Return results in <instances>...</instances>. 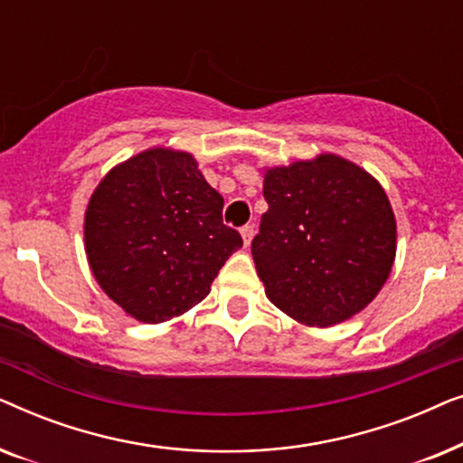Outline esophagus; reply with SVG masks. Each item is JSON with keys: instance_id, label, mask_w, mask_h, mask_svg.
<instances>
[{"instance_id": "34e87169", "label": "esophagus", "mask_w": 463, "mask_h": 463, "mask_svg": "<svg viewBox=\"0 0 463 463\" xmlns=\"http://www.w3.org/2000/svg\"><path fill=\"white\" fill-rule=\"evenodd\" d=\"M240 233H242V240H244V246H250V240L252 236H255V225H244L242 230H240Z\"/></svg>"}]
</instances>
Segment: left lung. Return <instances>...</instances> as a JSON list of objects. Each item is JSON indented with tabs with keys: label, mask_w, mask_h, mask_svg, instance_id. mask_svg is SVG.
<instances>
[{
	"label": "left lung",
	"mask_w": 463,
	"mask_h": 463,
	"mask_svg": "<svg viewBox=\"0 0 463 463\" xmlns=\"http://www.w3.org/2000/svg\"><path fill=\"white\" fill-rule=\"evenodd\" d=\"M263 213L252 259L265 295L307 326L363 312L388 280L396 217L375 176L320 154L263 170Z\"/></svg>",
	"instance_id": "obj_1"
}]
</instances>
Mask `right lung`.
Here are the masks:
<instances>
[{
	"label": "right lung",
	"mask_w": 463,
	"mask_h": 463,
	"mask_svg": "<svg viewBox=\"0 0 463 463\" xmlns=\"http://www.w3.org/2000/svg\"><path fill=\"white\" fill-rule=\"evenodd\" d=\"M84 242L92 276L138 322L157 325L204 299L232 252L223 198L187 151L151 147L113 166L90 195Z\"/></svg>",
	"instance_id": "1"
}]
</instances>
